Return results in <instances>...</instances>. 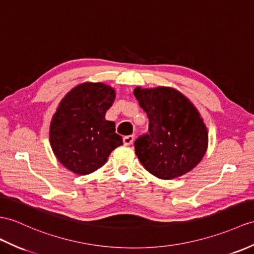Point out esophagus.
Instances as JSON below:
<instances>
[{"label": "esophagus", "instance_id": "esophagus-1", "mask_svg": "<svg viewBox=\"0 0 254 254\" xmlns=\"http://www.w3.org/2000/svg\"><path fill=\"white\" fill-rule=\"evenodd\" d=\"M134 141V135H127V136L123 137V143L125 145H131Z\"/></svg>", "mask_w": 254, "mask_h": 254}]
</instances>
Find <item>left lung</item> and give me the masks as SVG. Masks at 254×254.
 <instances>
[{
	"instance_id": "1",
	"label": "left lung",
	"mask_w": 254,
	"mask_h": 254,
	"mask_svg": "<svg viewBox=\"0 0 254 254\" xmlns=\"http://www.w3.org/2000/svg\"><path fill=\"white\" fill-rule=\"evenodd\" d=\"M134 95L149 120L148 132L134 143L144 168L162 180L190 172L208 146L207 127L194 106L171 87H136Z\"/></svg>"
}]
</instances>
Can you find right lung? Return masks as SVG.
<instances>
[{"label":"right lung","mask_w":254,"mask_h":254,"mask_svg":"<svg viewBox=\"0 0 254 254\" xmlns=\"http://www.w3.org/2000/svg\"><path fill=\"white\" fill-rule=\"evenodd\" d=\"M115 98L113 87L83 83L72 88L58 106L50 127L51 146L63 166L73 173L94 172L123 144L116 123L105 119Z\"/></svg>","instance_id":"add662e5"}]
</instances>
